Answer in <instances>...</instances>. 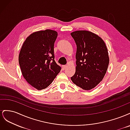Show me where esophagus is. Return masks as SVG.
Returning a JSON list of instances; mask_svg holds the SVG:
<instances>
[{
    "mask_svg": "<svg viewBox=\"0 0 130 130\" xmlns=\"http://www.w3.org/2000/svg\"><path fill=\"white\" fill-rule=\"evenodd\" d=\"M62 67H63V69H65L67 67V65L63 66H62Z\"/></svg>",
    "mask_w": 130,
    "mask_h": 130,
    "instance_id": "1",
    "label": "esophagus"
}]
</instances>
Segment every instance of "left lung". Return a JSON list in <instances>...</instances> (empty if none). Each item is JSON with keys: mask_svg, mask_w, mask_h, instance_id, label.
Masks as SVG:
<instances>
[{"mask_svg": "<svg viewBox=\"0 0 130 130\" xmlns=\"http://www.w3.org/2000/svg\"><path fill=\"white\" fill-rule=\"evenodd\" d=\"M76 43V70L71 77L73 83L82 89L95 87L103 80L109 64L105 43L95 34L86 30L70 34Z\"/></svg>", "mask_w": 130, "mask_h": 130, "instance_id": "1", "label": "left lung"}]
</instances>
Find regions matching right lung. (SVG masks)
<instances>
[{
	"instance_id": "right-lung-1",
	"label": "right lung",
	"mask_w": 130,
	"mask_h": 130,
	"mask_svg": "<svg viewBox=\"0 0 130 130\" xmlns=\"http://www.w3.org/2000/svg\"><path fill=\"white\" fill-rule=\"evenodd\" d=\"M57 37L56 31H38L30 35L22 45L18 57L22 74L27 83L37 90L48 87L61 70L54 60Z\"/></svg>"
}]
</instances>
